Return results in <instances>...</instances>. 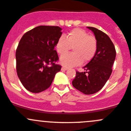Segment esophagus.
<instances>
[{
    "label": "esophagus",
    "mask_w": 131,
    "mask_h": 131,
    "mask_svg": "<svg viewBox=\"0 0 131 131\" xmlns=\"http://www.w3.org/2000/svg\"><path fill=\"white\" fill-rule=\"evenodd\" d=\"M68 69V67H65V66H63L62 68V70H63V71H66Z\"/></svg>",
    "instance_id": "1"
}]
</instances>
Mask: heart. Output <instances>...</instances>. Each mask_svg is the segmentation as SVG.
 <instances>
[{"instance_id":"heart-1","label":"heart","mask_w":131,"mask_h":131,"mask_svg":"<svg viewBox=\"0 0 131 131\" xmlns=\"http://www.w3.org/2000/svg\"><path fill=\"white\" fill-rule=\"evenodd\" d=\"M55 48L60 56L68 53L72 48L73 53L62 56L60 62L66 66H73L80 64L82 62H90L97 53L98 42L95 37L90 36L84 30L74 28L66 38L61 36L58 39Z\"/></svg>"}]
</instances>
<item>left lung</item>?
<instances>
[{
  "mask_svg": "<svg viewBox=\"0 0 131 131\" xmlns=\"http://www.w3.org/2000/svg\"><path fill=\"white\" fill-rule=\"evenodd\" d=\"M88 28L94 33L97 40V51L93 59L83 68L84 72L76 71L72 84L80 92L90 95L99 92L108 80L116 52L113 43L105 32L92 26H88Z\"/></svg>",
  "mask_w": 131,
  "mask_h": 131,
  "instance_id": "8db88e82",
  "label": "left lung"
}]
</instances>
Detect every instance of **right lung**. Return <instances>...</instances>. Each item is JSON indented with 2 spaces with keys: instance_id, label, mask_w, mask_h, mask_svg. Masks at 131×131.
<instances>
[{
  "instance_id": "add662e5",
  "label": "right lung",
  "mask_w": 131,
  "mask_h": 131,
  "mask_svg": "<svg viewBox=\"0 0 131 131\" xmlns=\"http://www.w3.org/2000/svg\"><path fill=\"white\" fill-rule=\"evenodd\" d=\"M57 26H39L23 36L16 49V70L27 90L39 93L50 87L62 66L55 45L61 37Z\"/></svg>"
}]
</instances>
